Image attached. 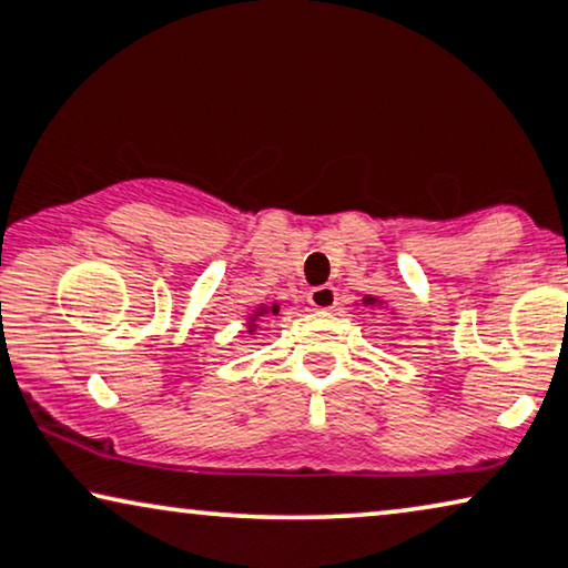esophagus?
Returning <instances> with one entry per match:
<instances>
[{
	"label": "esophagus",
	"instance_id": "1",
	"mask_svg": "<svg viewBox=\"0 0 568 568\" xmlns=\"http://www.w3.org/2000/svg\"><path fill=\"white\" fill-rule=\"evenodd\" d=\"M308 304L320 308V312H332L337 306V291L332 285H320V288L308 293Z\"/></svg>",
	"mask_w": 568,
	"mask_h": 568
}]
</instances>
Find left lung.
Listing matches in <instances>:
<instances>
[{
    "mask_svg": "<svg viewBox=\"0 0 568 568\" xmlns=\"http://www.w3.org/2000/svg\"><path fill=\"white\" fill-rule=\"evenodd\" d=\"M363 306H368V308H382L384 301L374 298V296H363Z\"/></svg>",
    "mask_w": 568,
    "mask_h": 568,
    "instance_id": "8db88e82",
    "label": "left lung"
}]
</instances>
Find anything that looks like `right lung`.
Segmentation results:
<instances>
[{
	"label": "right lung",
	"instance_id": "1",
	"mask_svg": "<svg viewBox=\"0 0 568 568\" xmlns=\"http://www.w3.org/2000/svg\"><path fill=\"white\" fill-rule=\"evenodd\" d=\"M267 314L277 316V314H280V304H260V306H256V308H254V314L248 316V322H246L248 335H254V329H256V320H262V316H267Z\"/></svg>",
	"mask_w": 568,
	"mask_h": 568
}]
</instances>
